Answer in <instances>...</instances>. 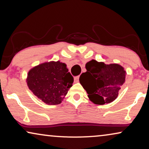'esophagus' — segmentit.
Returning <instances> with one entry per match:
<instances>
[{
	"mask_svg": "<svg viewBox=\"0 0 149 149\" xmlns=\"http://www.w3.org/2000/svg\"><path fill=\"white\" fill-rule=\"evenodd\" d=\"M79 76L75 77H74V81H75V82H78V81H79Z\"/></svg>",
	"mask_w": 149,
	"mask_h": 149,
	"instance_id": "1",
	"label": "esophagus"
}]
</instances>
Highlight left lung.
Listing matches in <instances>:
<instances>
[{"label": "left lung", "instance_id": "obj_1", "mask_svg": "<svg viewBox=\"0 0 149 149\" xmlns=\"http://www.w3.org/2000/svg\"><path fill=\"white\" fill-rule=\"evenodd\" d=\"M87 72L79 77V82L92 102L98 105L110 103L118 97L125 82L126 72L118 64L106 65L93 60L86 65Z\"/></svg>", "mask_w": 149, "mask_h": 149}]
</instances>
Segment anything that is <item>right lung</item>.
Segmentation results:
<instances>
[{
	"instance_id": "right-lung-1",
	"label": "right lung",
	"mask_w": 149,
	"mask_h": 149,
	"mask_svg": "<svg viewBox=\"0 0 149 149\" xmlns=\"http://www.w3.org/2000/svg\"><path fill=\"white\" fill-rule=\"evenodd\" d=\"M27 85L33 94L49 105L59 104L72 86L74 77L60 61L44 63L28 73Z\"/></svg>"
}]
</instances>
